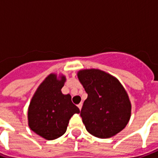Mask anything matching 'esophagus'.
I'll use <instances>...</instances> for the list:
<instances>
[{"label": "esophagus", "instance_id": "obj_1", "mask_svg": "<svg viewBox=\"0 0 158 158\" xmlns=\"http://www.w3.org/2000/svg\"><path fill=\"white\" fill-rule=\"evenodd\" d=\"M82 105H83V104H82V102H80V103H79V104H78V107H79V110H81Z\"/></svg>", "mask_w": 158, "mask_h": 158}]
</instances>
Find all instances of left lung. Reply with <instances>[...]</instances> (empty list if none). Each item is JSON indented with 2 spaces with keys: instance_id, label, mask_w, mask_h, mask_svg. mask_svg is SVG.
Wrapping results in <instances>:
<instances>
[{
  "instance_id": "1",
  "label": "left lung",
  "mask_w": 158,
  "mask_h": 158,
  "mask_svg": "<svg viewBox=\"0 0 158 158\" xmlns=\"http://www.w3.org/2000/svg\"><path fill=\"white\" fill-rule=\"evenodd\" d=\"M78 78L88 94L80 112L87 131L100 139L120 132L130 120L131 103L119 80L96 69L79 70Z\"/></svg>"
}]
</instances>
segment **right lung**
<instances>
[{
	"label": "right lung",
	"instance_id": "right-lung-1",
	"mask_svg": "<svg viewBox=\"0 0 158 158\" xmlns=\"http://www.w3.org/2000/svg\"><path fill=\"white\" fill-rule=\"evenodd\" d=\"M65 77L49 74L36 90L28 106V126L45 139L53 140L64 135L69 119L79 109L69 94L61 93Z\"/></svg>",
	"mask_w": 158,
	"mask_h": 158
}]
</instances>
